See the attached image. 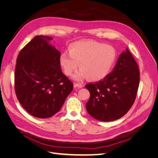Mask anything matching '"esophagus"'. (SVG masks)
Returning <instances> with one entry per match:
<instances>
[{"label": "esophagus", "instance_id": "34e87169", "mask_svg": "<svg viewBox=\"0 0 158 158\" xmlns=\"http://www.w3.org/2000/svg\"><path fill=\"white\" fill-rule=\"evenodd\" d=\"M74 86L75 87H78V88H82L84 85H83L82 84H81V83H75Z\"/></svg>", "mask_w": 158, "mask_h": 158}]
</instances>
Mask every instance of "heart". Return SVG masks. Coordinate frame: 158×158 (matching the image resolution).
<instances>
[{
    "instance_id": "heart-1",
    "label": "heart",
    "mask_w": 158,
    "mask_h": 158,
    "mask_svg": "<svg viewBox=\"0 0 158 158\" xmlns=\"http://www.w3.org/2000/svg\"><path fill=\"white\" fill-rule=\"evenodd\" d=\"M69 52L60 56L64 74L71 76L77 70L76 79L86 78L90 81L102 80L110 73L117 59V51L111 45L94 41H81L70 45Z\"/></svg>"
}]
</instances>
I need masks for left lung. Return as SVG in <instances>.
I'll use <instances>...</instances> for the list:
<instances>
[{
    "label": "left lung",
    "instance_id": "obj_1",
    "mask_svg": "<svg viewBox=\"0 0 158 158\" xmlns=\"http://www.w3.org/2000/svg\"><path fill=\"white\" fill-rule=\"evenodd\" d=\"M139 82V69L127 49L106 78L85 85L90 93L89 101L85 104L88 113L101 121H113L121 118L135 103Z\"/></svg>",
    "mask_w": 158,
    "mask_h": 158
}]
</instances>
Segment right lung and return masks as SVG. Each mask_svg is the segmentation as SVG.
<instances>
[{
	"mask_svg": "<svg viewBox=\"0 0 158 158\" xmlns=\"http://www.w3.org/2000/svg\"><path fill=\"white\" fill-rule=\"evenodd\" d=\"M51 37L37 35L20 51L14 88L22 106L32 116L45 118L60 111L73 89L61 70L60 52L49 44Z\"/></svg>",
	"mask_w": 158,
	"mask_h": 158,
	"instance_id": "1",
	"label": "right lung"
}]
</instances>
